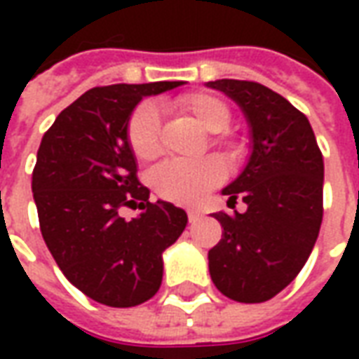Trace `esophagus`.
I'll list each match as a JSON object with an SVG mask.
<instances>
[{"mask_svg":"<svg viewBox=\"0 0 359 359\" xmlns=\"http://www.w3.org/2000/svg\"><path fill=\"white\" fill-rule=\"evenodd\" d=\"M200 217H202V213L198 210H188V221H190V223H196Z\"/></svg>","mask_w":359,"mask_h":359,"instance_id":"esophagus-1","label":"esophagus"}]
</instances>
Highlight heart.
<instances>
[{
  "mask_svg": "<svg viewBox=\"0 0 359 359\" xmlns=\"http://www.w3.org/2000/svg\"><path fill=\"white\" fill-rule=\"evenodd\" d=\"M177 107L194 118L205 133L221 134L231 125V109L221 97L205 92L180 97ZM128 142L138 159H154L161 149L159 142V113L151 105L134 111L128 123ZM223 180V169L215 159H169L149 172V184L157 196L177 203H192L210 188Z\"/></svg>",
  "mask_w": 359,
  "mask_h": 359,
  "instance_id": "1",
  "label": "heart"
}]
</instances>
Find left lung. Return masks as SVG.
Instances as JSON below:
<instances>
[{
    "instance_id": "left-lung-1",
    "label": "left lung",
    "mask_w": 359,
    "mask_h": 359,
    "mask_svg": "<svg viewBox=\"0 0 359 359\" xmlns=\"http://www.w3.org/2000/svg\"><path fill=\"white\" fill-rule=\"evenodd\" d=\"M231 97L250 128V156L221 194L248 210L213 213L223 238L208 254L213 285L226 298L259 304L292 283L316 246L323 219V156L308 117L264 84L205 82Z\"/></svg>"
}]
</instances>
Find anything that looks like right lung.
I'll return each instance as SVG.
<instances>
[{
  "mask_svg": "<svg viewBox=\"0 0 359 359\" xmlns=\"http://www.w3.org/2000/svg\"><path fill=\"white\" fill-rule=\"evenodd\" d=\"M182 84L88 90L59 113L36 156L32 194L43 242L71 285L111 308H133L159 290L163 252L187 229V211L149 202L128 142L136 105ZM123 205L142 213L126 222Z\"/></svg>",
  "mask_w": 359,
  "mask_h": 359,
  "instance_id": "add662e5",
  "label": "right lung"
}]
</instances>
